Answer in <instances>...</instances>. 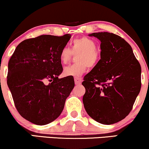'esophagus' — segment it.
Returning <instances> with one entry per match:
<instances>
[{
  "mask_svg": "<svg viewBox=\"0 0 149 149\" xmlns=\"http://www.w3.org/2000/svg\"><path fill=\"white\" fill-rule=\"evenodd\" d=\"M74 80H75V84H80L82 82V80L80 78H75Z\"/></svg>",
  "mask_w": 149,
  "mask_h": 149,
  "instance_id": "esophagus-1",
  "label": "esophagus"
}]
</instances>
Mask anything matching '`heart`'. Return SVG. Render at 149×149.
<instances>
[{"instance_id":"b5f03b06","label":"heart","mask_w":149,"mask_h":149,"mask_svg":"<svg viewBox=\"0 0 149 149\" xmlns=\"http://www.w3.org/2000/svg\"><path fill=\"white\" fill-rule=\"evenodd\" d=\"M95 41L87 37L75 39L71 43V50L64 47L60 52V59L63 64H67L71 60L73 54H78V63L66 67L63 70L65 76L79 77L85 72L87 67H94L98 63L100 54L96 49Z\"/></svg>"}]
</instances>
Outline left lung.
Here are the masks:
<instances>
[{"mask_svg": "<svg viewBox=\"0 0 149 149\" xmlns=\"http://www.w3.org/2000/svg\"><path fill=\"white\" fill-rule=\"evenodd\" d=\"M100 40V60L84 77V109L103 125H112L127 117L141 88V67L131 45L109 32L88 34Z\"/></svg>", "mask_w": 149, "mask_h": 149, "instance_id": "8db88e82", "label": "left lung"}]
</instances>
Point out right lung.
<instances>
[{"label":"right lung","instance_id":"obj_1","mask_svg":"<svg viewBox=\"0 0 149 149\" xmlns=\"http://www.w3.org/2000/svg\"><path fill=\"white\" fill-rule=\"evenodd\" d=\"M71 37L42 35L24 40L9 60L7 82L15 106L35 125L58 118L74 87L73 77L58 78L63 70L60 52Z\"/></svg>","mask_w":149,"mask_h":149}]
</instances>
